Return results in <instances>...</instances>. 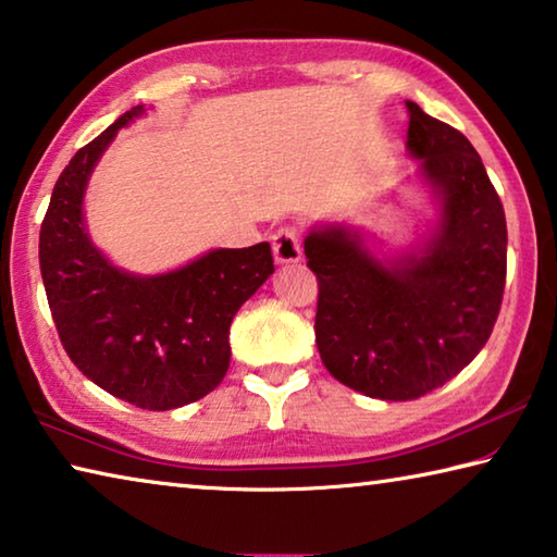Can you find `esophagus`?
Returning a JSON list of instances; mask_svg holds the SVG:
<instances>
[{
  "instance_id": "obj_1",
  "label": "esophagus",
  "mask_w": 557,
  "mask_h": 557,
  "mask_svg": "<svg viewBox=\"0 0 557 557\" xmlns=\"http://www.w3.org/2000/svg\"><path fill=\"white\" fill-rule=\"evenodd\" d=\"M272 256L277 265H289V262L301 260V243L295 228H280L272 235Z\"/></svg>"
}]
</instances>
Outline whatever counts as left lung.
<instances>
[{
	"label": "left lung",
	"mask_w": 557,
	"mask_h": 557,
	"mask_svg": "<svg viewBox=\"0 0 557 557\" xmlns=\"http://www.w3.org/2000/svg\"><path fill=\"white\" fill-rule=\"evenodd\" d=\"M408 157L435 213L408 248L354 223H314L307 265L319 280L317 348L326 371L379 400H414L474 361L506 282V219L482 157L412 100Z\"/></svg>",
	"instance_id": "1"
}]
</instances>
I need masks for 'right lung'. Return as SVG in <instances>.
<instances>
[{
  "instance_id": "obj_1",
  "label": "right lung",
  "mask_w": 557,
  "mask_h": 557,
  "mask_svg": "<svg viewBox=\"0 0 557 557\" xmlns=\"http://www.w3.org/2000/svg\"><path fill=\"white\" fill-rule=\"evenodd\" d=\"M135 106L75 152L41 223L39 265L55 329L88 381L143 410H174L209 395L231 366V322L262 287L270 243L213 248L186 265L139 275L117 268L86 221L90 176Z\"/></svg>"
}]
</instances>
